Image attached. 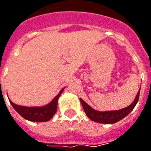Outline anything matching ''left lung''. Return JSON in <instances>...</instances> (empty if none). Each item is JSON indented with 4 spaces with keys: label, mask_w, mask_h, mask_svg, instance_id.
Masks as SVG:
<instances>
[{
    "label": "left lung",
    "mask_w": 151,
    "mask_h": 151,
    "mask_svg": "<svg viewBox=\"0 0 151 151\" xmlns=\"http://www.w3.org/2000/svg\"><path fill=\"white\" fill-rule=\"evenodd\" d=\"M139 96H140V90L137 93L134 101L131 105L128 106L127 107L123 108V109H121V110L109 111H98L94 110L88 104H87L82 98H80V101L83 105L85 113L90 120L98 123L113 124V123L119 122L120 120H122L124 117H126L129 113H131V111L134 109V107L136 106V103L139 100Z\"/></svg>",
    "instance_id": "left-lung-1"
}]
</instances>
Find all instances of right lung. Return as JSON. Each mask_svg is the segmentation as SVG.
Returning a JSON list of instances; mask_svg holds the SVG:
<instances>
[{"instance_id":"obj_1","label":"right lung","mask_w":151,"mask_h":151,"mask_svg":"<svg viewBox=\"0 0 151 151\" xmlns=\"http://www.w3.org/2000/svg\"><path fill=\"white\" fill-rule=\"evenodd\" d=\"M63 90L64 88H63L59 92L58 95L53 99V101L44 106H34V107L23 106L16 105L14 102H12L11 100H9V101H10L11 106H13V108L23 118L30 121V122H47V121L50 120L56 113L58 97L61 96Z\"/></svg>"}]
</instances>
